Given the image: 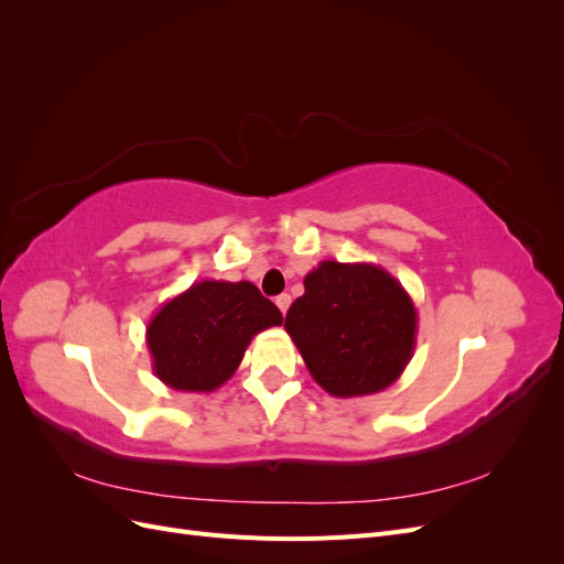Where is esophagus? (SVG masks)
<instances>
[{
  "label": "esophagus",
  "mask_w": 564,
  "mask_h": 564,
  "mask_svg": "<svg viewBox=\"0 0 564 564\" xmlns=\"http://www.w3.org/2000/svg\"><path fill=\"white\" fill-rule=\"evenodd\" d=\"M275 303H278V308L282 311V315L289 311V305H292V296L289 294H280L278 299H275Z\"/></svg>",
  "instance_id": "esophagus-1"
}]
</instances>
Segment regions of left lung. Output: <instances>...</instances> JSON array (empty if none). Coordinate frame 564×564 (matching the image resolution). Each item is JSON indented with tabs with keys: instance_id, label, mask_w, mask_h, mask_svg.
Masks as SVG:
<instances>
[{
	"instance_id": "1",
	"label": "left lung",
	"mask_w": 564,
	"mask_h": 564,
	"mask_svg": "<svg viewBox=\"0 0 564 564\" xmlns=\"http://www.w3.org/2000/svg\"><path fill=\"white\" fill-rule=\"evenodd\" d=\"M284 329L311 377L334 398L381 392L400 379L416 348V308L404 286L373 263L322 261Z\"/></svg>"
}]
</instances>
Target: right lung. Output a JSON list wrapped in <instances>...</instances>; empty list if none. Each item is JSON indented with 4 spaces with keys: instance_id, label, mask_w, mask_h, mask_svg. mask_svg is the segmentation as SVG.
I'll return each instance as SVG.
<instances>
[{
    "instance_id": "1",
    "label": "right lung",
    "mask_w": 564,
    "mask_h": 564,
    "mask_svg": "<svg viewBox=\"0 0 564 564\" xmlns=\"http://www.w3.org/2000/svg\"><path fill=\"white\" fill-rule=\"evenodd\" d=\"M282 313L256 284L202 280L152 315L145 344L155 377L181 392H212L240 367L251 338Z\"/></svg>"
}]
</instances>
